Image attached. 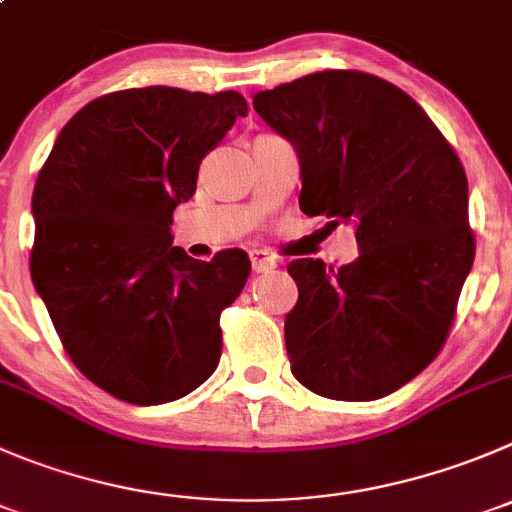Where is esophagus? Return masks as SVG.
<instances>
[{"mask_svg":"<svg viewBox=\"0 0 512 512\" xmlns=\"http://www.w3.org/2000/svg\"><path fill=\"white\" fill-rule=\"evenodd\" d=\"M276 256H271L269 251H251V269L256 271V274H266V271L276 269Z\"/></svg>","mask_w":512,"mask_h":512,"instance_id":"obj_1","label":"esophagus"}]
</instances>
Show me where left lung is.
Listing matches in <instances>:
<instances>
[{
    "instance_id": "obj_1",
    "label": "left lung",
    "mask_w": 512,
    "mask_h": 512,
    "mask_svg": "<svg viewBox=\"0 0 512 512\" xmlns=\"http://www.w3.org/2000/svg\"><path fill=\"white\" fill-rule=\"evenodd\" d=\"M253 110L296 148L301 211L357 228L352 264H289L291 372L321 397H387L440 354L455 321L475 259L465 168L407 92L367 72H314L259 92Z\"/></svg>"
}]
</instances>
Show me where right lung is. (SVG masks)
Instances as JSON below:
<instances>
[{
    "mask_svg": "<svg viewBox=\"0 0 512 512\" xmlns=\"http://www.w3.org/2000/svg\"><path fill=\"white\" fill-rule=\"evenodd\" d=\"M246 113L233 90L110 92L62 128L34 183V289L75 367L130 405L186 397L218 367L221 311L251 261L238 248L191 259L170 223Z\"/></svg>",
    "mask_w": 512,
    "mask_h": 512,
    "instance_id": "obj_1",
    "label": "right lung"
}]
</instances>
